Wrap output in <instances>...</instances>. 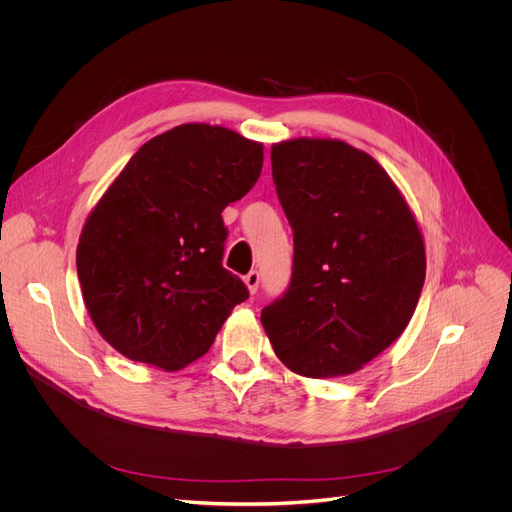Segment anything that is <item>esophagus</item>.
Segmentation results:
<instances>
[{"mask_svg":"<svg viewBox=\"0 0 512 512\" xmlns=\"http://www.w3.org/2000/svg\"><path fill=\"white\" fill-rule=\"evenodd\" d=\"M245 284H247V288H249V292L251 294H255L257 292V286H259V272H249L247 276H245Z\"/></svg>","mask_w":512,"mask_h":512,"instance_id":"34e87169","label":"esophagus"}]
</instances>
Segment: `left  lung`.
<instances>
[{
    "label": "left lung",
    "mask_w": 512,
    "mask_h": 512,
    "mask_svg": "<svg viewBox=\"0 0 512 512\" xmlns=\"http://www.w3.org/2000/svg\"><path fill=\"white\" fill-rule=\"evenodd\" d=\"M272 176L294 232L292 278L261 311L278 359L305 378H338L405 332L425 282L413 211L369 153L336 139L272 147Z\"/></svg>",
    "instance_id": "8db88e82"
}]
</instances>
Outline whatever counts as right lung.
<instances>
[{"instance_id": "right-lung-1", "label": "right lung", "mask_w": 512, "mask_h": 512, "mask_svg": "<svg viewBox=\"0 0 512 512\" xmlns=\"http://www.w3.org/2000/svg\"><path fill=\"white\" fill-rule=\"evenodd\" d=\"M261 166V143L211 124H180L130 157L76 247L87 311L118 353L178 371L249 299L222 265V211L251 191Z\"/></svg>"}]
</instances>
